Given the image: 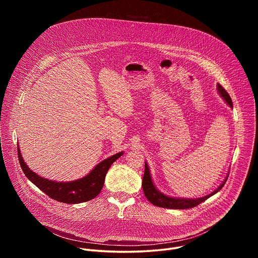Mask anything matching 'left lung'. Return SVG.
<instances>
[{"label": "left lung", "instance_id": "obj_1", "mask_svg": "<svg viewBox=\"0 0 258 258\" xmlns=\"http://www.w3.org/2000/svg\"><path fill=\"white\" fill-rule=\"evenodd\" d=\"M217 91L219 92L220 96L225 99V101L233 108V102H232V99H231L230 95L228 94V92L220 85H217ZM227 179H228V176L226 177L225 181L222 183V185H220L214 192H212L211 194H209L205 197L198 198V199L171 198V197L165 196L162 193H160L159 191H157V189L155 188V186L152 182L149 167H148V165H147V163H145V172H144V176H143L142 187H143L144 194H145L146 198L155 206L163 207V208H170V209H187V208H193V207L199 205L200 203H202L203 201H205L206 199H208L209 197H211L212 195L217 193L220 189L225 186Z\"/></svg>", "mask_w": 258, "mask_h": 258}]
</instances>
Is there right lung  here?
Returning a JSON list of instances; mask_svg holds the SVG:
<instances>
[{"instance_id":"obj_1","label":"right lung","mask_w":258,"mask_h":258,"mask_svg":"<svg viewBox=\"0 0 258 258\" xmlns=\"http://www.w3.org/2000/svg\"><path fill=\"white\" fill-rule=\"evenodd\" d=\"M17 152L21 169L26 177L50 198L68 204L86 202L99 195L103 188L108 169L116 159L122 155V152H120L105 159L100 162L87 176L81 179L71 182H57L41 177L30 170L22 159L19 147H17Z\"/></svg>"}]
</instances>
